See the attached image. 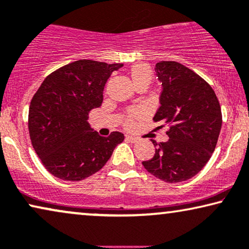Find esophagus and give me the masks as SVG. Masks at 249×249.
<instances>
[{"instance_id":"obj_1","label":"esophagus","mask_w":249,"mask_h":249,"mask_svg":"<svg viewBox=\"0 0 249 249\" xmlns=\"http://www.w3.org/2000/svg\"><path fill=\"white\" fill-rule=\"evenodd\" d=\"M125 139L127 140V141H129V142H132V143H135V142H138V138H135V136H132V135H126L125 136Z\"/></svg>"}]
</instances>
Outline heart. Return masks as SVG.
Masks as SVG:
<instances>
[{
	"instance_id": "obj_1",
	"label": "heart",
	"mask_w": 249,
	"mask_h": 249,
	"mask_svg": "<svg viewBox=\"0 0 249 249\" xmlns=\"http://www.w3.org/2000/svg\"><path fill=\"white\" fill-rule=\"evenodd\" d=\"M129 76H131L133 85H134L135 89H148L151 83L155 80V72L151 69V66H149L145 63H135L129 68ZM138 117V114L135 111H131L126 115L124 120V126L125 127H131L134 123V120Z\"/></svg>"
}]
</instances>
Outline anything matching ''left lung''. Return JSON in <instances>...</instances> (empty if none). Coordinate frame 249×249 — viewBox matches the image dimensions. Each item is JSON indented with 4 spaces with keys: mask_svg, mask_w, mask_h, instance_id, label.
Instances as JSON below:
<instances>
[{
    "mask_svg": "<svg viewBox=\"0 0 249 249\" xmlns=\"http://www.w3.org/2000/svg\"><path fill=\"white\" fill-rule=\"evenodd\" d=\"M156 72L163 88L153 122L162 124L159 127L168 125L169 140L152 141L155 156L142 164L166 183H180L211 158L222 125L221 107L212 87L180 63L159 62Z\"/></svg>",
    "mask_w": 249,
    "mask_h": 249,
    "instance_id": "left-lung-1",
    "label": "left lung"
}]
</instances>
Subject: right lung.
<instances>
[{
	"label": "right lung",
	"mask_w": 249,
	"mask_h": 249,
	"mask_svg": "<svg viewBox=\"0 0 249 249\" xmlns=\"http://www.w3.org/2000/svg\"><path fill=\"white\" fill-rule=\"evenodd\" d=\"M123 64L79 59L52 72L34 94L28 128L33 148L53 176L79 181L103 168L123 133L100 136L88 123L91 109L103 104L111 73Z\"/></svg>",
	"instance_id": "1"
}]
</instances>
